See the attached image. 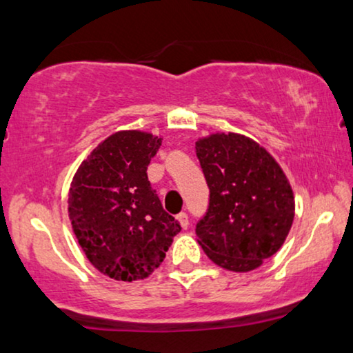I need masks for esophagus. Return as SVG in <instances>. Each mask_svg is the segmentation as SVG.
<instances>
[{"label": "esophagus", "mask_w": 353, "mask_h": 353, "mask_svg": "<svg viewBox=\"0 0 353 353\" xmlns=\"http://www.w3.org/2000/svg\"><path fill=\"white\" fill-rule=\"evenodd\" d=\"M177 221L181 222L182 228H187L188 227V214H187V212H181V214H177Z\"/></svg>", "instance_id": "esophagus-1"}]
</instances>
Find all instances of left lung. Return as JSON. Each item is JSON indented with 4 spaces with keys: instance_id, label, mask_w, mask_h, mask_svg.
Wrapping results in <instances>:
<instances>
[{
    "instance_id": "1",
    "label": "left lung",
    "mask_w": 353,
    "mask_h": 353,
    "mask_svg": "<svg viewBox=\"0 0 353 353\" xmlns=\"http://www.w3.org/2000/svg\"><path fill=\"white\" fill-rule=\"evenodd\" d=\"M210 188L198 243L222 269L250 272L285 243L294 219L290 182L267 150L240 134H212L196 142Z\"/></svg>"
}]
</instances>
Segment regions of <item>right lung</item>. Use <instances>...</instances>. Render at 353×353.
Instances as JSON below:
<instances>
[{"label": "right lung", "instance_id": "obj_1", "mask_svg": "<svg viewBox=\"0 0 353 353\" xmlns=\"http://www.w3.org/2000/svg\"><path fill=\"white\" fill-rule=\"evenodd\" d=\"M161 139L112 134L81 163L68 192V216L89 262L118 281L158 269L181 224L163 210L147 177Z\"/></svg>", "mask_w": 353, "mask_h": 353}]
</instances>
